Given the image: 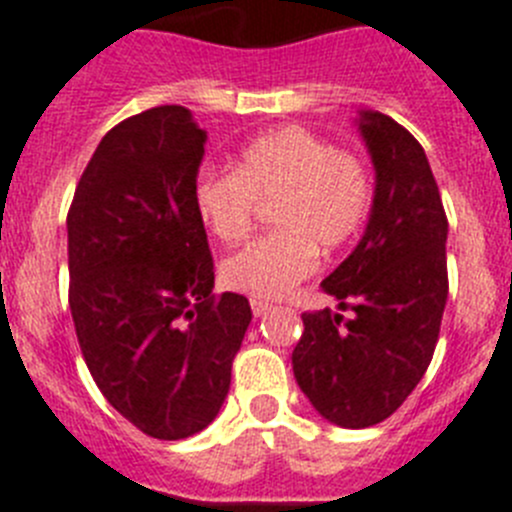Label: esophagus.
Returning <instances> with one entry per match:
<instances>
[{
    "mask_svg": "<svg viewBox=\"0 0 512 512\" xmlns=\"http://www.w3.org/2000/svg\"><path fill=\"white\" fill-rule=\"evenodd\" d=\"M251 310L256 318H261V315H266V312L271 310V302H264V300H251Z\"/></svg>",
    "mask_w": 512,
    "mask_h": 512,
    "instance_id": "1",
    "label": "esophagus"
}]
</instances>
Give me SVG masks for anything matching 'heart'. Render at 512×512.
Instances as JSON below:
<instances>
[{
  "label": "heart",
  "instance_id": "heart-1",
  "mask_svg": "<svg viewBox=\"0 0 512 512\" xmlns=\"http://www.w3.org/2000/svg\"><path fill=\"white\" fill-rule=\"evenodd\" d=\"M256 202H274V233L223 261L225 287L277 300L361 230L372 207V176L359 156L289 125L251 140L233 171L205 169L194 207L217 241L238 243L253 228Z\"/></svg>",
  "mask_w": 512,
  "mask_h": 512
}]
</instances>
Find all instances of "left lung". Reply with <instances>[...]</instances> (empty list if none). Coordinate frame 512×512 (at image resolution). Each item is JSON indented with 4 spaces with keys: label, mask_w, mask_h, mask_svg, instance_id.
I'll use <instances>...</instances> for the list:
<instances>
[{
    "label": "left lung",
    "mask_w": 512,
    "mask_h": 512,
    "mask_svg": "<svg viewBox=\"0 0 512 512\" xmlns=\"http://www.w3.org/2000/svg\"><path fill=\"white\" fill-rule=\"evenodd\" d=\"M359 133L377 174L372 215L359 246L320 284L351 315L305 312L292 351L300 390L341 428L382 423L408 400L449 297V220L423 146L374 110L359 112Z\"/></svg>",
    "instance_id": "1"
}]
</instances>
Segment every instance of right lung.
<instances>
[{
	"label": "right lung",
	"mask_w": 512,
	"mask_h": 512,
	"mask_svg": "<svg viewBox=\"0 0 512 512\" xmlns=\"http://www.w3.org/2000/svg\"><path fill=\"white\" fill-rule=\"evenodd\" d=\"M207 133L179 104L122 120L76 184L69 305L99 392L161 441L200 433L230 390L251 323L243 295H212L194 182Z\"/></svg>",
	"instance_id": "obj_1"
}]
</instances>
